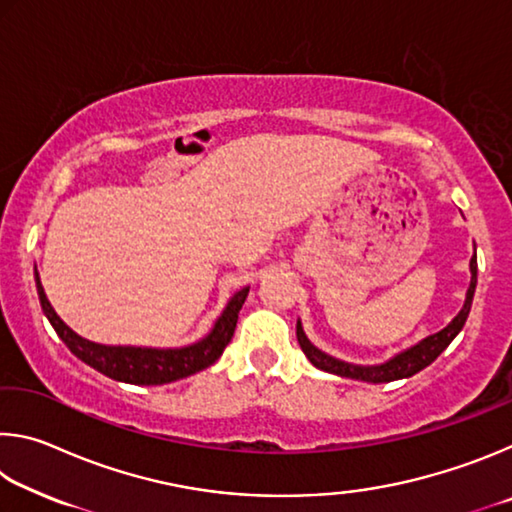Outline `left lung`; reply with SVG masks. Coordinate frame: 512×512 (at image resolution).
Wrapping results in <instances>:
<instances>
[{
	"label": "left lung",
	"mask_w": 512,
	"mask_h": 512,
	"mask_svg": "<svg viewBox=\"0 0 512 512\" xmlns=\"http://www.w3.org/2000/svg\"><path fill=\"white\" fill-rule=\"evenodd\" d=\"M470 273H472V280L465 296V305L461 311H458L452 323H449L445 329H440V332L427 336V339H422L418 345H413V348L395 354V357L388 359L386 363H379V366H357V363H348L336 357H329V354L318 350L316 345L307 339L305 329H302V323L298 320L296 336H298L300 348L318 370L332 372V375H339V377L370 381V384H386V381L413 377L415 372H420L422 368H427L429 363L436 361L440 357V352H443L447 345L456 339V334L463 329L467 314H470L474 289H476V255L470 259Z\"/></svg>",
	"instance_id": "8db88e82"
}]
</instances>
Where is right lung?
<instances>
[{
	"mask_svg": "<svg viewBox=\"0 0 512 512\" xmlns=\"http://www.w3.org/2000/svg\"><path fill=\"white\" fill-rule=\"evenodd\" d=\"M36 287L42 311L49 318L51 327L63 339L74 357H79L90 368L99 370L115 381H126V384H140V386H160L169 384V381H178L183 377L194 375L210 368L212 363L221 357L225 345L230 343L232 334H235L239 309L246 302L250 287L237 291L235 296L228 300L223 314L216 318L212 332L194 345L176 350H158V348H131V345H101L92 343L88 339H81L74 329H69L60 316L51 307V302L42 289L40 275L36 271Z\"/></svg>",
	"mask_w": 512,
	"mask_h": 512,
	"instance_id": "right-lung-1",
	"label": "right lung"
}]
</instances>
